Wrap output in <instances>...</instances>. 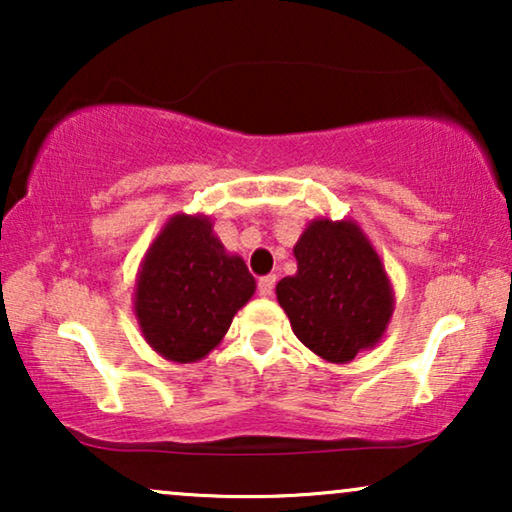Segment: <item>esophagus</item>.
Instances as JSON below:
<instances>
[{
    "label": "esophagus",
    "instance_id": "34e87169",
    "mask_svg": "<svg viewBox=\"0 0 512 512\" xmlns=\"http://www.w3.org/2000/svg\"><path fill=\"white\" fill-rule=\"evenodd\" d=\"M275 282H277L275 275H265V277H261V279H258V293H261L263 298L272 296V289H275Z\"/></svg>",
    "mask_w": 512,
    "mask_h": 512
}]
</instances>
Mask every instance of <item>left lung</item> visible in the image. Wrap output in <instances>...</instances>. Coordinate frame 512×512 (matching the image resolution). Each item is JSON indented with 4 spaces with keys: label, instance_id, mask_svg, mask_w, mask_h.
Returning <instances> with one entry per match:
<instances>
[{
    "label": "left lung",
    "instance_id": "8db88e82",
    "mask_svg": "<svg viewBox=\"0 0 512 512\" xmlns=\"http://www.w3.org/2000/svg\"><path fill=\"white\" fill-rule=\"evenodd\" d=\"M293 256L298 272L275 291L296 338L328 363L373 349L394 314V289L359 223L314 219Z\"/></svg>",
    "mask_w": 512,
    "mask_h": 512
}]
</instances>
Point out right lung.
Returning <instances> with one entry per match:
<instances>
[{"instance_id": "1", "label": "right lung", "mask_w": 512, "mask_h": 512, "mask_svg": "<svg viewBox=\"0 0 512 512\" xmlns=\"http://www.w3.org/2000/svg\"><path fill=\"white\" fill-rule=\"evenodd\" d=\"M256 279L228 254L205 214H174L146 249L135 284V317L153 352L195 363L223 340Z\"/></svg>"}]
</instances>
